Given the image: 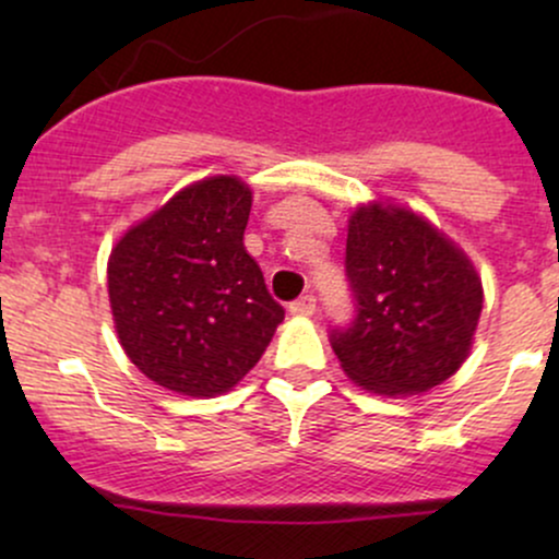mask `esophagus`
Here are the masks:
<instances>
[{"mask_svg": "<svg viewBox=\"0 0 559 559\" xmlns=\"http://www.w3.org/2000/svg\"><path fill=\"white\" fill-rule=\"evenodd\" d=\"M288 312H292V316H297V318L316 316V297H312V294H305V297L294 299L292 305H288Z\"/></svg>", "mask_w": 559, "mask_h": 559, "instance_id": "obj_1", "label": "esophagus"}]
</instances>
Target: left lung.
<instances>
[{
    "label": "left lung",
    "instance_id": "1",
    "mask_svg": "<svg viewBox=\"0 0 559 559\" xmlns=\"http://www.w3.org/2000/svg\"><path fill=\"white\" fill-rule=\"evenodd\" d=\"M344 265L357 316L331 346L357 386L407 396L457 373L484 307L463 249L413 210L370 202L349 217Z\"/></svg>",
    "mask_w": 559,
    "mask_h": 559
}]
</instances>
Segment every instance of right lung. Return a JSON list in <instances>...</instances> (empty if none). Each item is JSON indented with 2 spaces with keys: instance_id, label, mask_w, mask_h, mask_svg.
Segmentation results:
<instances>
[{
  "instance_id": "obj_1",
  "label": "right lung",
  "mask_w": 559,
  "mask_h": 559,
  "mask_svg": "<svg viewBox=\"0 0 559 559\" xmlns=\"http://www.w3.org/2000/svg\"><path fill=\"white\" fill-rule=\"evenodd\" d=\"M252 191L213 176L178 191L115 243L107 292L131 362L186 396L234 389L271 344L284 307L243 249Z\"/></svg>"
}]
</instances>
